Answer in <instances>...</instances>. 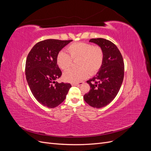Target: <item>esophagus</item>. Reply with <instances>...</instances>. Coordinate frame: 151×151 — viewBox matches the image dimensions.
Here are the masks:
<instances>
[{
    "label": "esophagus",
    "mask_w": 151,
    "mask_h": 151,
    "mask_svg": "<svg viewBox=\"0 0 151 151\" xmlns=\"http://www.w3.org/2000/svg\"><path fill=\"white\" fill-rule=\"evenodd\" d=\"M84 84L83 82H80V83H74V84H72V86H81Z\"/></svg>",
    "instance_id": "1"
}]
</instances>
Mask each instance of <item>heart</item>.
Instances as JSON below:
<instances>
[{
  "mask_svg": "<svg viewBox=\"0 0 151 151\" xmlns=\"http://www.w3.org/2000/svg\"><path fill=\"white\" fill-rule=\"evenodd\" d=\"M68 54L63 51L59 52L57 55V63L61 69L69 68L72 60L77 61L79 69H70L63 75L65 81L76 83L88 77L89 74L94 75L101 69L104 58L102 48L93 44L79 42L70 45L67 48Z\"/></svg>",
  "mask_w": 151,
  "mask_h": 151,
  "instance_id": "b5f03b06",
  "label": "heart"
}]
</instances>
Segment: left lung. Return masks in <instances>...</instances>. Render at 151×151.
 I'll return each mask as SVG.
<instances>
[{
    "label": "left lung",
    "mask_w": 151,
    "mask_h": 151,
    "mask_svg": "<svg viewBox=\"0 0 151 151\" xmlns=\"http://www.w3.org/2000/svg\"><path fill=\"white\" fill-rule=\"evenodd\" d=\"M101 47L104 51L103 66L93 79L87 81L91 89L84 96L89 106L100 108L106 106L116 97L124 77V62L116 45L104 38L89 40Z\"/></svg>",
    "instance_id": "8db88e82"
}]
</instances>
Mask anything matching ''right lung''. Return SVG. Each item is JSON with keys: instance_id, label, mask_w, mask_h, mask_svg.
<instances>
[{"instance_id": "1", "label": "right lung", "mask_w": 151, "mask_h": 151, "mask_svg": "<svg viewBox=\"0 0 151 151\" xmlns=\"http://www.w3.org/2000/svg\"><path fill=\"white\" fill-rule=\"evenodd\" d=\"M72 40L48 39L36 43L28 55L25 73L32 94L37 101L50 108L64 101L70 83H58L62 71L57 63L58 53Z\"/></svg>"}]
</instances>
